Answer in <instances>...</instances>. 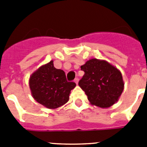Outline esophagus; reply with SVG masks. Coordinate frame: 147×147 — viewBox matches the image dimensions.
Masks as SVG:
<instances>
[{
  "label": "esophagus",
  "instance_id": "34e87169",
  "mask_svg": "<svg viewBox=\"0 0 147 147\" xmlns=\"http://www.w3.org/2000/svg\"><path fill=\"white\" fill-rule=\"evenodd\" d=\"M74 82L76 83V85H78V82H79V79H78V78H76V79H75Z\"/></svg>",
  "mask_w": 147,
  "mask_h": 147
}]
</instances>
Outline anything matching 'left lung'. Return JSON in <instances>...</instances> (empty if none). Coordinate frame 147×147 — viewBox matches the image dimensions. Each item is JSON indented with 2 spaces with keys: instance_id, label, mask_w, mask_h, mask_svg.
I'll use <instances>...</instances> for the list:
<instances>
[{
  "instance_id": "1",
  "label": "left lung",
  "mask_w": 147,
  "mask_h": 147,
  "mask_svg": "<svg viewBox=\"0 0 147 147\" xmlns=\"http://www.w3.org/2000/svg\"><path fill=\"white\" fill-rule=\"evenodd\" d=\"M85 72L79 85L88 96L91 105L108 108L118 102L124 90L121 71L106 60L89 59L81 66Z\"/></svg>"
}]
</instances>
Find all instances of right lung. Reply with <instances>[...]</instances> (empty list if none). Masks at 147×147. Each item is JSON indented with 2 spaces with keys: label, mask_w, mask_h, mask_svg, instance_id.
I'll return each instance as SVG.
<instances>
[{
  "label": "right lung",
  "mask_w": 147,
  "mask_h": 147,
  "mask_svg": "<svg viewBox=\"0 0 147 147\" xmlns=\"http://www.w3.org/2000/svg\"><path fill=\"white\" fill-rule=\"evenodd\" d=\"M29 88L36 102L49 109H56L67 103L76 83L67 82L65 72L57 69L54 61L40 66L29 78Z\"/></svg>",
  "instance_id": "add662e5"
}]
</instances>
